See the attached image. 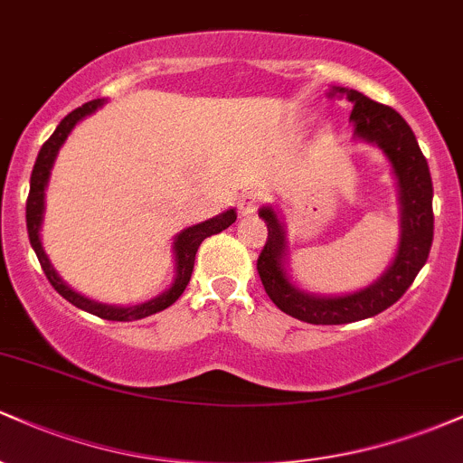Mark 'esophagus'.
Masks as SVG:
<instances>
[{
	"instance_id": "34e87169",
	"label": "esophagus",
	"mask_w": 463,
	"mask_h": 463,
	"mask_svg": "<svg viewBox=\"0 0 463 463\" xmlns=\"http://www.w3.org/2000/svg\"><path fill=\"white\" fill-rule=\"evenodd\" d=\"M261 194H246L241 200H239V213L241 215H254L257 209L261 206Z\"/></svg>"
}]
</instances>
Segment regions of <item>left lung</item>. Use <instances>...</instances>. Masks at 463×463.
I'll use <instances>...</instances> for the list:
<instances>
[{
    "mask_svg": "<svg viewBox=\"0 0 463 463\" xmlns=\"http://www.w3.org/2000/svg\"><path fill=\"white\" fill-rule=\"evenodd\" d=\"M353 104L350 119L359 139L376 143L385 152L398 180L401 195V246L394 263L376 280L350 296L320 298L298 291L287 280L283 269L285 232L272 206H263L259 215L268 224V241L257 259L265 294L287 316L309 324H348L365 320L385 311L401 298L427 263L433 243V183L427 158L420 150L416 135L390 106L374 102L354 89H335Z\"/></svg>",
    "mask_w": 463,
    "mask_h": 463,
    "instance_id": "left-lung-1",
    "label": "left lung"
}]
</instances>
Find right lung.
I'll list each match as a JSON object with an SVG mask.
<instances>
[{
    "instance_id": "1",
    "label": "right lung",
    "mask_w": 463,
    "mask_h": 463,
    "mask_svg": "<svg viewBox=\"0 0 463 463\" xmlns=\"http://www.w3.org/2000/svg\"><path fill=\"white\" fill-rule=\"evenodd\" d=\"M104 104V99H91V102L82 104L80 109L71 110L65 119L58 124V128L54 130V135L50 137L41 147L39 156H36L34 169H32V176H30V194H28V202H25V224H28V237L32 248H34L36 257H39L41 268L50 280L52 287L62 296V298L71 302L73 307L78 309L93 313V316L102 317V320H115V322H130V320H141V317L152 316V313H158L163 309H167L169 305H174L183 291L187 289L191 272H194V261H195V252H198L200 243L204 241L206 237L217 235V232L226 231L232 222L237 220L235 209L226 211V213L213 217V220H206L202 224L189 226L187 231H183L176 237V243H174V250H176V280L174 285L169 287L165 294L158 296L150 302H143V305L137 307H113V305H102V302H93L84 296L76 294L71 287H67L61 280V276L54 272L50 261H47L43 246H41V239H39V231H41V220H43V200H45V187H47V180H50V172H52V165H54V158L61 146L65 143L67 135L71 132L73 126L78 124L82 117L91 115L93 110H98L99 106Z\"/></svg>"
}]
</instances>
